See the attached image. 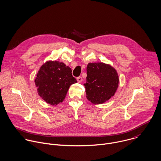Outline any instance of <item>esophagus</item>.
Instances as JSON below:
<instances>
[{
	"mask_svg": "<svg viewBox=\"0 0 161 161\" xmlns=\"http://www.w3.org/2000/svg\"><path fill=\"white\" fill-rule=\"evenodd\" d=\"M77 82H78L79 83L82 82V77H77Z\"/></svg>",
	"mask_w": 161,
	"mask_h": 161,
	"instance_id": "1",
	"label": "esophagus"
}]
</instances>
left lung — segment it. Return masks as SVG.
Returning <instances> with one entry per match:
<instances>
[{"label":"left lung","instance_id":"8db88e82","mask_svg":"<svg viewBox=\"0 0 161 161\" xmlns=\"http://www.w3.org/2000/svg\"><path fill=\"white\" fill-rule=\"evenodd\" d=\"M116 70L103 62L89 63L87 66L86 97L94 104H101L111 99L119 86Z\"/></svg>","mask_w":161,"mask_h":161}]
</instances>
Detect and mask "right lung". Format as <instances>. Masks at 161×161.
<instances>
[{"label": "right lung", "instance_id": "obj_1", "mask_svg": "<svg viewBox=\"0 0 161 161\" xmlns=\"http://www.w3.org/2000/svg\"><path fill=\"white\" fill-rule=\"evenodd\" d=\"M77 82L72 76L71 69L64 63L56 60L44 63L35 80L38 95L52 106L62 103L70 86Z\"/></svg>", "mask_w": 161, "mask_h": 161}]
</instances>
